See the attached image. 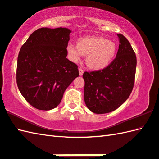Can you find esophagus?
I'll list each match as a JSON object with an SVG mask.
<instances>
[{"mask_svg":"<svg viewBox=\"0 0 159 159\" xmlns=\"http://www.w3.org/2000/svg\"><path fill=\"white\" fill-rule=\"evenodd\" d=\"M84 73V70L82 68H79V74L80 76H82Z\"/></svg>","mask_w":159,"mask_h":159,"instance_id":"esophagus-1","label":"esophagus"}]
</instances>
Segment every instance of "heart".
<instances>
[{
  "label": "heart",
  "mask_w": 159,
  "mask_h": 159,
  "mask_svg": "<svg viewBox=\"0 0 159 159\" xmlns=\"http://www.w3.org/2000/svg\"><path fill=\"white\" fill-rule=\"evenodd\" d=\"M68 55L71 61H78L82 55H87L86 63L93 70L107 68L114 59L117 52L116 45L105 38L86 37L77 41V46L68 44Z\"/></svg>",
  "instance_id": "heart-1"
}]
</instances>
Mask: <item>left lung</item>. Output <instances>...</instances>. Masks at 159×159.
<instances>
[{
  "instance_id": "8db88e82",
  "label": "left lung",
  "mask_w": 159,
  "mask_h": 159,
  "mask_svg": "<svg viewBox=\"0 0 159 159\" xmlns=\"http://www.w3.org/2000/svg\"><path fill=\"white\" fill-rule=\"evenodd\" d=\"M119 48L116 57L103 70L84 72V102L91 111L97 114L111 112L129 97L134 87L136 56L130 43L117 34Z\"/></svg>"
}]
</instances>
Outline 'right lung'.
I'll return each mask as SVG.
<instances>
[{"instance_id":"obj_1","label":"right lung","mask_w":159,"mask_h":159,"mask_svg":"<svg viewBox=\"0 0 159 159\" xmlns=\"http://www.w3.org/2000/svg\"><path fill=\"white\" fill-rule=\"evenodd\" d=\"M70 32L66 28H39L20 50L17 86L23 98L36 109H55L66 89L79 76L77 66L66 58Z\"/></svg>"}]
</instances>
